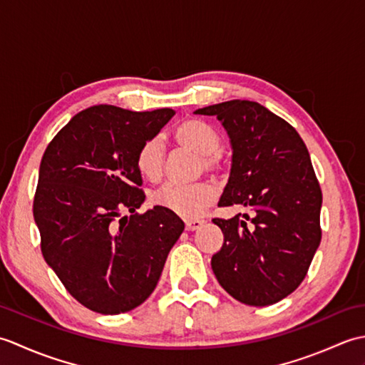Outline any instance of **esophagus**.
Instances as JSON below:
<instances>
[{"label": "esophagus", "instance_id": "obj_1", "mask_svg": "<svg viewBox=\"0 0 365 365\" xmlns=\"http://www.w3.org/2000/svg\"><path fill=\"white\" fill-rule=\"evenodd\" d=\"M204 226V220H188L185 222V227L187 230H197Z\"/></svg>", "mask_w": 365, "mask_h": 365}]
</instances>
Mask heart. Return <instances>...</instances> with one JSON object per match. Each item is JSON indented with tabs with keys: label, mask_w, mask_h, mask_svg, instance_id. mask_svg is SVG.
Returning a JSON list of instances; mask_svg holds the SVG:
<instances>
[{
	"label": "heart",
	"mask_w": 365,
	"mask_h": 365,
	"mask_svg": "<svg viewBox=\"0 0 365 365\" xmlns=\"http://www.w3.org/2000/svg\"><path fill=\"white\" fill-rule=\"evenodd\" d=\"M174 139L182 147L200 155L202 166L208 173L221 170V138L210 123L199 119H188L178 123ZM165 150L160 138H149L136 152V168L139 174L149 180H157L163 174ZM216 197V190L210 183L195 185L166 183L152 192V202L182 218H197Z\"/></svg>",
	"instance_id": "1"
}]
</instances>
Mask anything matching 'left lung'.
<instances>
[{
	"instance_id": "left-lung-1",
	"label": "left lung",
	"mask_w": 365,
	"mask_h": 365,
	"mask_svg": "<svg viewBox=\"0 0 365 365\" xmlns=\"http://www.w3.org/2000/svg\"><path fill=\"white\" fill-rule=\"evenodd\" d=\"M196 114L216 115L232 145V168L218 207L254 210L215 218L224 234L212 257L213 273L230 297L269 306L306 277L320 246L322 190L298 131L257 102L230 100Z\"/></svg>"
}]
</instances>
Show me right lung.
<instances>
[{"mask_svg": "<svg viewBox=\"0 0 365 365\" xmlns=\"http://www.w3.org/2000/svg\"><path fill=\"white\" fill-rule=\"evenodd\" d=\"M174 114L91 106L43 153L33 204L41 250L67 292L91 311L115 315L143 304L185 229L158 205L136 212L145 199L136 152Z\"/></svg>", "mask_w": 365, "mask_h": 365, "instance_id": "add662e5", "label": "right lung"}]
</instances>
